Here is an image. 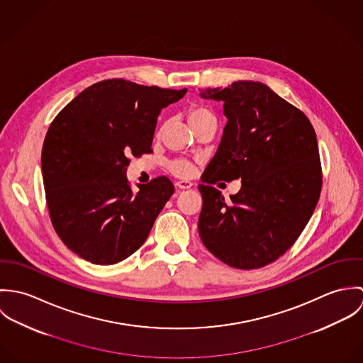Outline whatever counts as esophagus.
Here are the masks:
<instances>
[{
  "label": "esophagus",
  "instance_id": "34e87169",
  "mask_svg": "<svg viewBox=\"0 0 363 363\" xmlns=\"http://www.w3.org/2000/svg\"><path fill=\"white\" fill-rule=\"evenodd\" d=\"M176 187L180 189V190H189L193 187V183L191 182H186V180H180L176 183Z\"/></svg>",
  "mask_w": 363,
  "mask_h": 363
}]
</instances>
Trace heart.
Returning a JSON list of instances; mask_svg holds the SVG:
<instances>
[{"mask_svg": "<svg viewBox=\"0 0 363 363\" xmlns=\"http://www.w3.org/2000/svg\"><path fill=\"white\" fill-rule=\"evenodd\" d=\"M187 120H189V124L190 125H194V124H199L204 120H215L212 113L206 108L204 106H200V104H193L187 108ZM170 172L174 174V176H179V177H190L193 173H194V166L190 163V162H186V160H179V162H174L170 164Z\"/></svg>", "mask_w": 363, "mask_h": 363, "instance_id": "heart-1", "label": "heart"}]
</instances>
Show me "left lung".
Here are the masks:
<instances>
[{"mask_svg": "<svg viewBox=\"0 0 363 363\" xmlns=\"http://www.w3.org/2000/svg\"><path fill=\"white\" fill-rule=\"evenodd\" d=\"M200 96L220 101L228 118L199 186L200 238L225 264L261 268L295 243L317 206L321 167L314 128L299 108L261 82L236 81ZM236 178L242 187L226 203L210 184Z\"/></svg>", "mask_w": 363, "mask_h": 363, "instance_id": "8db88e82", "label": "left lung"}]
</instances>
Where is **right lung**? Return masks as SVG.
I'll return each instance as SVG.
<instances>
[{"label":"right lung","instance_id":"right-lung-1","mask_svg":"<svg viewBox=\"0 0 363 363\" xmlns=\"http://www.w3.org/2000/svg\"><path fill=\"white\" fill-rule=\"evenodd\" d=\"M186 92L106 79L52 120L42 174L52 226L71 252L111 265L144 245L174 187L162 176L134 193L125 176L128 156L152 151L159 113Z\"/></svg>","mask_w":363,"mask_h":363}]
</instances>
